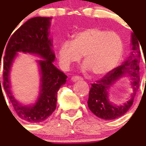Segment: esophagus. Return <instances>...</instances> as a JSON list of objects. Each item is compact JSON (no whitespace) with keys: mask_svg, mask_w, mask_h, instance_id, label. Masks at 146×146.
<instances>
[{"mask_svg":"<svg viewBox=\"0 0 146 146\" xmlns=\"http://www.w3.org/2000/svg\"><path fill=\"white\" fill-rule=\"evenodd\" d=\"M71 80H72L73 82H76V81H81V80H82V78H81V77H79V76H73Z\"/></svg>","mask_w":146,"mask_h":146,"instance_id":"1","label":"esophagus"}]
</instances>
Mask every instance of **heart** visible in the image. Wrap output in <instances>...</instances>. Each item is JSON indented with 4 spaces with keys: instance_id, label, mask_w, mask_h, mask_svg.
I'll use <instances>...</instances> for the list:
<instances>
[{
    "instance_id": "heart-1",
    "label": "heart",
    "mask_w": 146,
    "mask_h": 146,
    "mask_svg": "<svg viewBox=\"0 0 146 146\" xmlns=\"http://www.w3.org/2000/svg\"><path fill=\"white\" fill-rule=\"evenodd\" d=\"M123 51V41L117 33L89 28L75 33L72 40L63 41L58 48L57 58L60 67L68 70L83 55V69L103 76L116 68Z\"/></svg>"
}]
</instances>
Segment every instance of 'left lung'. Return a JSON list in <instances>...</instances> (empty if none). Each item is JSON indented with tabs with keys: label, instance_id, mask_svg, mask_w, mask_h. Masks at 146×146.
<instances>
[{
	"label": "left lung",
	"instance_id": "left-lung-1",
	"mask_svg": "<svg viewBox=\"0 0 146 146\" xmlns=\"http://www.w3.org/2000/svg\"><path fill=\"white\" fill-rule=\"evenodd\" d=\"M139 42V41L135 33H131L129 54L124 62L107 73L100 81L91 84L88 105L90 110L101 119L111 120L120 117L126 113L133 105L135 93L139 86L141 52ZM123 76H127L131 79L133 92L126 102L116 105L109 100V93L116 81Z\"/></svg>",
	"mask_w": 146,
	"mask_h": 146
}]
</instances>
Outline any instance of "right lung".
<instances>
[{
    "label": "right lung",
    "mask_w": 146,
    "mask_h": 146,
    "mask_svg": "<svg viewBox=\"0 0 146 146\" xmlns=\"http://www.w3.org/2000/svg\"><path fill=\"white\" fill-rule=\"evenodd\" d=\"M51 20L52 17H36L27 20L8 38L5 55L2 59L4 91L18 116L30 123L44 121L52 113L56 108L58 91L67 79V75L53 65L55 55L52 49V39L49 37ZM3 52L4 49L0 53L1 57ZM19 52L37 55L43 58L37 60L40 74L39 95L31 105H26L18 102L11 90V68ZM0 86L2 91L1 78Z\"/></svg>",
    "instance_id": "add662e5"
}]
</instances>
